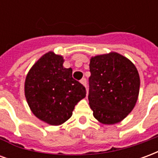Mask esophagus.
<instances>
[{
    "label": "esophagus",
    "mask_w": 158,
    "mask_h": 158,
    "mask_svg": "<svg viewBox=\"0 0 158 158\" xmlns=\"http://www.w3.org/2000/svg\"><path fill=\"white\" fill-rule=\"evenodd\" d=\"M80 83L82 84L83 85L85 86V87H86V83H87V80H86L85 78H83V79L80 80Z\"/></svg>",
    "instance_id": "1"
}]
</instances>
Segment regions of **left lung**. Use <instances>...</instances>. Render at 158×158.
<instances>
[{
    "label": "left lung",
    "instance_id": "1",
    "mask_svg": "<svg viewBox=\"0 0 158 158\" xmlns=\"http://www.w3.org/2000/svg\"><path fill=\"white\" fill-rule=\"evenodd\" d=\"M89 104L93 115L104 124L122 121L134 108L139 90L135 66L116 52L90 59Z\"/></svg>",
    "mask_w": 158,
    "mask_h": 158
}]
</instances>
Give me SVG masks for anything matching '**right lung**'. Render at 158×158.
Returning a JSON list of instances; mask_svg holds the SVG:
<instances>
[{
	"label": "right lung",
	"instance_id": "right-lung-1",
	"mask_svg": "<svg viewBox=\"0 0 158 158\" xmlns=\"http://www.w3.org/2000/svg\"><path fill=\"white\" fill-rule=\"evenodd\" d=\"M62 56L48 52L27 74L25 97L37 118L60 125L71 118L74 106L86 96L85 87L73 78L71 68L63 67Z\"/></svg>",
	"mask_w": 158,
	"mask_h": 158
}]
</instances>
